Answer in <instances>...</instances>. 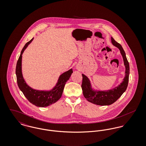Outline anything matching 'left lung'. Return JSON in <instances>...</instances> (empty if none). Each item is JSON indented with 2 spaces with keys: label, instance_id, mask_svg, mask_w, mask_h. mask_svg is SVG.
Here are the masks:
<instances>
[{
  "label": "left lung",
  "instance_id": "1",
  "mask_svg": "<svg viewBox=\"0 0 146 146\" xmlns=\"http://www.w3.org/2000/svg\"><path fill=\"white\" fill-rule=\"evenodd\" d=\"M111 40L113 45L119 49L123 58L125 66V76L123 82L118 86L110 90L95 91L91 88L90 82L88 78L82 74L83 81L82 88L84 96L91 103L100 106L110 105L115 102L126 91L129 82L130 67L125 51L121 45L116 42L113 37H111Z\"/></svg>",
  "mask_w": 146,
  "mask_h": 146
}]
</instances>
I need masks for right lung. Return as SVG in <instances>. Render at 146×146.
I'll use <instances>...</instances> for the list:
<instances>
[{"label": "right lung", "mask_w": 146, "mask_h": 146, "mask_svg": "<svg viewBox=\"0 0 146 146\" xmlns=\"http://www.w3.org/2000/svg\"><path fill=\"white\" fill-rule=\"evenodd\" d=\"M33 39V38L25 44L21 51V54L17 62L16 67L17 82L19 89L31 104L37 107H44L55 103L61 98L64 85L70 79L73 70L72 69H70L62 74L59 77L56 85L52 90L49 91L36 90L29 87L26 83L22 74V55Z\"/></svg>", "instance_id": "1"}]
</instances>
